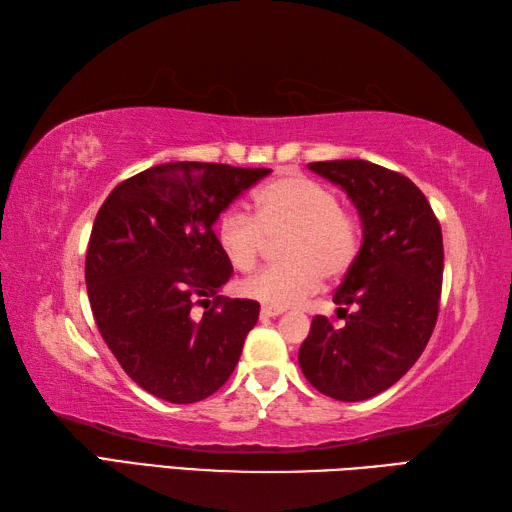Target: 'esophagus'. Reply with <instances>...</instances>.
<instances>
[{"label":"esophagus","mask_w":512,"mask_h":512,"mask_svg":"<svg viewBox=\"0 0 512 512\" xmlns=\"http://www.w3.org/2000/svg\"><path fill=\"white\" fill-rule=\"evenodd\" d=\"M279 314H284V310H279V308H268V306H264V308H262V317H264V319H275V317H279Z\"/></svg>","instance_id":"34e87169"}]
</instances>
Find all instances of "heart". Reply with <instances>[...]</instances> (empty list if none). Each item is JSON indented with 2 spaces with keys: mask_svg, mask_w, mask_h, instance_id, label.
I'll return each mask as SVG.
<instances>
[{
  "mask_svg": "<svg viewBox=\"0 0 512 512\" xmlns=\"http://www.w3.org/2000/svg\"><path fill=\"white\" fill-rule=\"evenodd\" d=\"M253 217L228 209L215 224V242L239 273L253 270L279 244L284 264L246 279L239 290L268 308H290L319 290L321 279H341L356 262L361 224L345 211L328 184L303 173H284L253 195Z\"/></svg>",
  "mask_w": 512,
  "mask_h": 512,
  "instance_id": "heart-1",
  "label": "heart"
}]
</instances>
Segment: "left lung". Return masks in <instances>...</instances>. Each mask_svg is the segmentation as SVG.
I'll list each match as a JSON object with an SVG mask.
<instances>
[{
	"instance_id": "8db88e82",
	"label": "left lung",
	"mask_w": 512,
	"mask_h": 512,
	"mask_svg": "<svg viewBox=\"0 0 512 512\" xmlns=\"http://www.w3.org/2000/svg\"><path fill=\"white\" fill-rule=\"evenodd\" d=\"M350 195L363 222L354 266L334 292L345 323L312 319L301 372L334 400L358 402L405 376L427 347L440 312L442 228L407 176L367 160L310 162ZM345 305L357 310L346 314Z\"/></svg>"
}]
</instances>
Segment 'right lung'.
I'll return each mask as SVG.
<instances>
[{
    "label": "right lung",
    "instance_id": "right-lung-1",
    "mask_svg": "<svg viewBox=\"0 0 512 512\" xmlns=\"http://www.w3.org/2000/svg\"><path fill=\"white\" fill-rule=\"evenodd\" d=\"M270 169L167 162L123 180L96 213L85 284L94 321L125 374L176 405L220 389L255 328L259 303L228 299L233 275L213 224ZM214 306L200 322V298Z\"/></svg>",
    "mask_w": 512,
    "mask_h": 512
}]
</instances>
